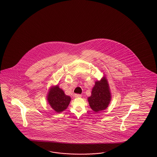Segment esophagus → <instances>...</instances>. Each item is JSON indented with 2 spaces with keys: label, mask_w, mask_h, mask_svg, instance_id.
<instances>
[{
  "label": "esophagus",
  "mask_w": 157,
  "mask_h": 157,
  "mask_svg": "<svg viewBox=\"0 0 157 157\" xmlns=\"http://www.w3.org/2000/svg\"><path fill=\"white\" fill-rule=\"evenodd\" d=\"M81 97H82L81 94H75V98H80Z\"/></svg>",
  "instance_id": "esophagus-1"
}]
</instances>
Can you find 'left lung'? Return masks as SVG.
Wrapping results in <instances>:
<instances>
[{
    "mask_svg": "<svg viewBox=\"0 0 157 157\" xmlns=\"http://www.w3.org/2000/svg\"><path fill=\"white\" fill-rule=\"evenodd\" d=\"M91 95L87 98L91 109L96 113L106 109L111 101L112 95L106 76L96 81L92 89Z\"/></svg>",
    "mask_w": 157,
    "mask_h": 157,
    "instance_id": "left-lung-1",
    "label": "left lung"
}]
</instances>
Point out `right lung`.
I'll use <instances>...</instances> for the list:
<instances>
[{
    "mask_svg": "<svg viewBox=\"0 0 157 157\" xmlns=\"http://www.w3.org/2000/svg\"><path fill=\"white\" fill-rule=\"evenodd\" d=\"M47 100L52 109L59 113L66 109L71 98L70 96L66 95L64 91L57 85L50 87L47 95Z\"/></svg>",
    "mask_w": 157,
    "mask_h": 157,
    "instance_id": "1",
    "label": "right lung"
}]
</instances>
